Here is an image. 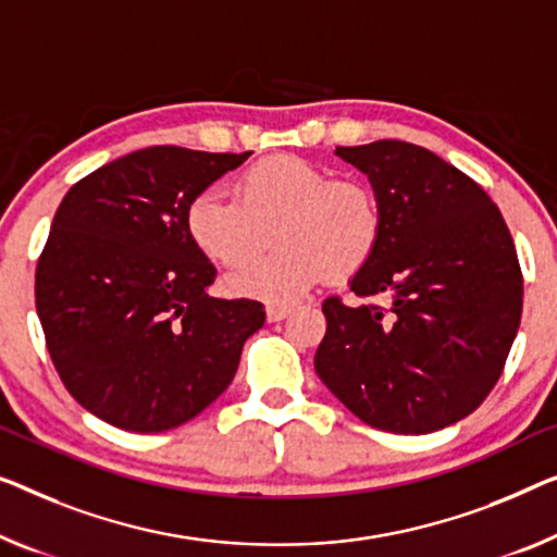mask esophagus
<instances>
[{"instance_id":"1","label":"esophagus","mask_w":557,"mask_h":557,"mask_svg":"<svg viewBox=\"0 0 557 557\" xmlns=\"http://www.w3.org/2000/svg\"><path fill=\"white\" fill-rule=\"evenodd\" d=\"M289 312H293V310H289L287 305H268V320H270V322L285 320Z\"/></svg>"}]
</instances>
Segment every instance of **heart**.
Masks as SVG:
<instances>
[{"label": "heart", "instance_id": "heart-1", "mask_svg": "<svg viewBox=\"0 0 557 557\" xmlns=\"http://www.w3.org/2000/svg\"><path fill=\"white\" fill-rule=\"evenodd\" d=\"M185 227L207 260L237 264L260 252L275 230L277 250L227 275L232 293L270 305L300 300L327 275L345 282L368 268L385 237L375 187L332 177L302 157L275 154L235 180V197L207 187L189 199Z\"/></svg>", "mask_w": 557, "mask_h": 557}]
</instances>
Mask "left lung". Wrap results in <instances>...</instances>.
<instances>
[{"label":"left lung","instance_id":"obj_1","mask_svg":"<svg viewBox=\"0 0 557 557\" xmlns=\"http://www.w3.org/2000/svg\"><path fill=\"white\" fill-rule=\"evenodd\" d=\"M335 154L368 174L385 214L380 252L350 289L389 305L322 302L314 370L368 425L435 433L485 400L518 335L510 230L483 187L425 147L380 139Z\"/></svg>","mask_w":557,"mask_h":557}]
</instances>
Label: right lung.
<instances>
[{"label": "right lung", "instance_id": "obj_1", "mask_svg": "<svg viewBox=\"0 0 557 557\" xmlns=\"http://www.w3.org/2000/svg\"><path fill=\"white\" fill-rule=\"evenodd\" d=\"M250 154L147 147L64 195L37 262V314L64 387L99 420L162 433L235 377L264 307L207 295L218 270L185 212Z\"/></svg>", "mask_w": 557, "mask_h": 557}]
</instances>
